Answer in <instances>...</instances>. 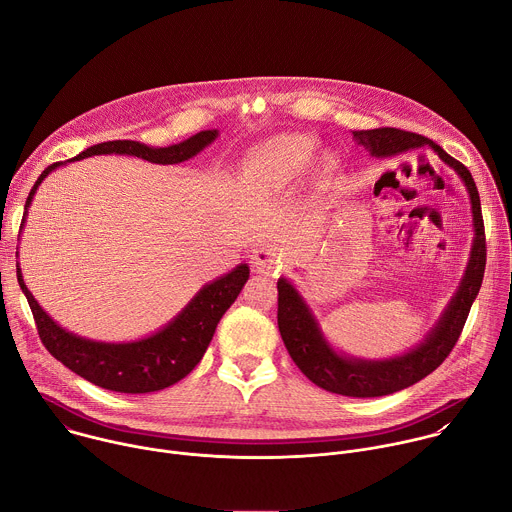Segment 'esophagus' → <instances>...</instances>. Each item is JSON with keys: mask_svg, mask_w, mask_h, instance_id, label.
Masks as SVG:
<instances>
[{"mask_svg": "<svg viewBox=\"0 0 512 512\" xmlns=\"http://www.w3.org/2000/svg\"><path fill=\"white\" fill-rule=\"evenodd\" d=\"M281 265V259H279V253L273 245L269 243H263L255 253H253V267L259 271V273H275Z\"/></svg>", "mask_w": 512, "mask_h": 512, "instance_id": "esophagus-1", "label": "esophagus"}]
</instances>
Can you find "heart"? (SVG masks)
I'll list each match as a JSON object with an SVG mask.
<instances>
[{
    "label": "heart",
    "instance_id": "1",
    "mask_svg": "<svg viewBox=\"0 0 512 512\" xmlns=\"http://www.w3.org/2000/svg\"><path fill=\"white\" fill-rule=\"evenodd\" d=\"M316 139L308 135L273 137L247 156L243 178L257 190H277L294 180L314 158Z\"/></svg>",
    "mask_w": 512,
    "mask_h": 512
}]
</instances>
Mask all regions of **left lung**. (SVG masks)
<instances>
[{"mask_svg":"<svg viewBox=\"0 0 512 512\" xmlns=\"http://www.w3.org/2000/svg\"><path fill=\"white\" fill-rule=\"evenodd\" d=\"M352 135V139L362 145L364 150H369L375 158L397 156L401 152L429 145L437 156L458 172L470 194L472 204L474 243L456 296L444 310L442 318L437 320V324L425 336V340L401 356L385 360H362L338 354L326 342L316 318L312 316L308 304L298 294L296 287L283 277L277 281V326L283 344L289 356L298 364V369L314 385L330 393L346 397H383L407 389L433 373L456 346L470 314L472 302L476 300L482 285L486 267V237L480 196L474 178L462 162L446 154L440 145L419 133L395 127L352 131Z\"/></svg>","mask_w":512,"mask_h":512,"instance_id":"8db88e82","label":"left lung"}]
</instances>
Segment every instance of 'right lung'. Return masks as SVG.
<instances>
[{"mask_svg": "<svg viewBox=\"0 0 512 512\" xmlns=\"http://www.w3.org/2000/svg\"><path fill=\"white\" fill-rule=\"evenodd\" d=\"M216 135V129H206L182 143L170 145V148H150V145L129 139L105 141L91 145L89 150L72 160L77 162L89 156L119 154L135 156L152 164H180L202 152L208 143L216 139ZM58 166H62V162L48 166L40 174L28 194L26 210L32 204V198L42 180ZM247 279L249 267L247 263H241L231 273L204 285L190 300V304L160 332L135 342L115 344L81 338L60 328L34 300L22 279V271L18 265V283L30 304L40 340L46 350L72 373H77L79 377L87 379L97 387L117 393H152L184 379L204 356L216 324L221 322L223 314L237 300Z\"/></svg>", "mask_w": 512, "mask_h": 512, "instance_id": "right-lung-1", "label": "right lung"}]
</instances>
